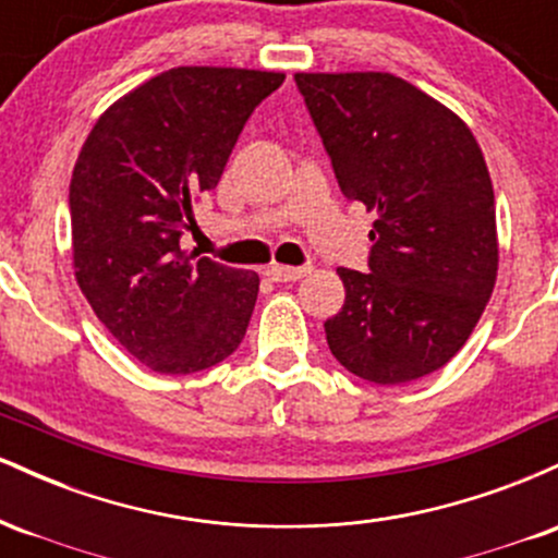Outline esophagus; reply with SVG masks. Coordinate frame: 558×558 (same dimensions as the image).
<instances>
[{"label": "esophagus", "mask_w": 558, "mask_h": 558, "mask_svg": "<svg viewBox=\"0 0 558 558\" xmlns=\"http://www.w3.org/2000/svg\"><path fill=\"white\" fill-rule=\"evenodd\" d=\"M306 272H310L306 267H286V265H270L265 270L267 278H272L275 283H291V280L304 278Z\"/></svg>", "instance_id": "34e87169"}]
</instances>
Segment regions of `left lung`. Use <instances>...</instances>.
Returning a JSON list of instances; mask_svg holds the SVG:
<instances>
[{"label":"left lung","mask_w":558,"mask_h":558,"mask_svg":"<svg viewBox=\"0 0 558 558\" xmlns=\"http://www.w3.org/2000/svg\"><path fill=\"white\" fill-rule=\"evenodd\" d=\"M338 185L375 213L369 272L325 323L349 373L401 386L457 356L498 275L496 196L470 125L393 73H296Z\"/></svg>","instance_id":"obj_1"}]
</instances>
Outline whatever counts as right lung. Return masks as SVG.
Instances as JSON below:
<instances>
[{
    "label": "right lung",
    "instance_id": "right-lung-1",
    "mask_svg": "<svg viewBox=\"0 0 558 558\" xmlns=\"http://www.w3.org/2000/svg\"><path fill=\"white\" fill-rule=\"evenodd\" d=\"M286 73L183 65L99 114L70 178L73 270L96 317L159 375H189L239 349L259 275L181 248L243 123Z\"/></svg>",
    "mask_w": 558,
    "mask_h": 558
}]
</instances>
